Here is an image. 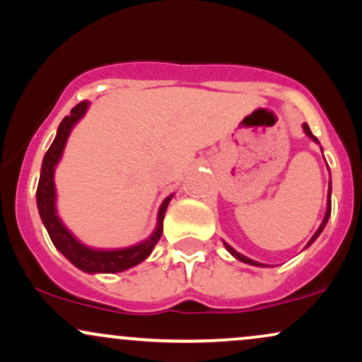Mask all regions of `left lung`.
I'll return each instance as SVG.
<instances>
[{
	"instance_id": "1",
	"label": "left lung",
	"mask_w": 362,
	"mask_h": 362,
	"mask_svg": "<svg viewBox=\"0 0 362 362\" xmlns=\"http://www.w3.org/2000/svg\"><path fill=\"white\" fill-rule=\"evenodd\" d=\"M303 129H305V132H306V134L310 136L311 139H313V141H317V143H318V139L315 138L313 134H311V131H310L308 124H303ZM330 195H332V187H330V189H328V202H327V213H325V218H323V221H322V224H320V228H318V230H317V233H315L313 236H311V240H310V242H308V245H306V247H310V245L313 243L315 240L318 238V235L322 233V231H323V228H325V224H327V221H328V218H330V211H332V201H330ZM224 247L228 248V252H230L231 255L236 257V259H238V260L245 262V264H250V265H262V264H259V262H255V260L248 259V257H245V255H242V253H238V252H236V250H233V248H231L230 245H228V243H224Z\"/></svg>"
}]
</instances>
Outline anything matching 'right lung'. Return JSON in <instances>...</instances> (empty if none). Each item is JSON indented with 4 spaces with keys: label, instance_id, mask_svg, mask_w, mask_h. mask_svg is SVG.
I'll list each match as a JSON object with an SVG mask.
<instances>
[{
    "label": "right lung",
    "instance_id": "obj_1",
    "mask_svg": "<svg viewBox=\"0 0 362 362\" xmlns=\"http://www.w3.org/2000/svg\"><path fill=\"white\" fill-rule=\"evenodd\" d=\"M88 109V102H80L76 107H73L71 114L66 115L57 129L56 139L52 141L51 148L45 153L42 168H40L39 185H37V207H39V214L42 218V223L51 236L54 247L59 250L73 265H76L81 271L95 274V272H122L126 269L134 267L139 262H143L149 253L153 252L158 240L161 238L163 233V218L165 211H167L170 199L167 197L158 211V224L156 230L146 242L134 245V247L122 248V250H95L88 248L85 245L78 242L74 236L69 233L68 228L61 223L59 216L56 213V187H54V168H56L57 161L62 155V149L66 146L69 132L74 124L85 115Z\"/></svg>",
    "mask_w": 362,
    "mask_h": 362
}]
</instances>
